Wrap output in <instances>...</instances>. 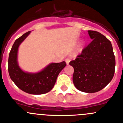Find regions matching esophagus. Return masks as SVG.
<instances>
[{
  "label": "esophagus",
  "mask_w": 123,
  "mask_h": 123,
  "mask_svg": "<svg viewBox=\"0 0 123 123\" xmlns=\"http://www.w3.org/2000/svg\"><path fill=\"white\" fill-rule=\"evenodd\" d=\"M70 61V59H68V58H67V59H65V62H66V64H67V65H68V64H69Z\"/></svg>",
  "instance_id": "obj_1"
}]
</instances>
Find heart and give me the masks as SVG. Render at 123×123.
<instances>
[{
	"mask_svg": "<svg viewBox=\"0 0 123 123\" xmlns=\"http://www.w3.org/2000/svg\"><path fill=\"white\" fill-rule=\"evenodd\" d=\"M85 45H86V41L84 39L80 40L78 43L76 47V51L78 53L81 52L82 50H83L84 47Z\"/></svg>",
	"mask_w": 123,
	"mask_h": 123,
	"instance_id": "heart-1",
	"label": "heart"
}]
</instances>
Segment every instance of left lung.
<instances>
[{
	"mask_svg": "<svg viewBox=\"0 0 123 123\" xmlns=\"http://www.w3.org/2000/svg\"><path fill=\"white\" fill-rule=\"evenodd\" d=\"M91 43L69 64L74 68L73 82L86 93L100 91L113 77L115 58L111 41L100 33L88 31Z\"/></svg>",
	"mask_w": 123,
	"mask_h": 123,
	"instance_id": "obj_1",
	"label": "left lung"
}]
</instances>
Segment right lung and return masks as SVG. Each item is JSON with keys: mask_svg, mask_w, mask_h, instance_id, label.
<instances>
[{"mask_svg": "<svg viewBox=\"0 0 123 123\" xmlns=\"http://www.w3.org/2000/svg\"><path fill=\"white\" fill-rule=\"evenodd\" d=\"M31 31L15 41L8 58V72L10 78L18 87L28 93L41 95L48 93L53 88L58 74L66 66L65 61L52 62L38 72H25L18 64V50Z\"/></svg>", "mask_w": 123, "mask_h": 123, "instance_id": "right-lung-1", "label": "right lung"}]
</instances>
